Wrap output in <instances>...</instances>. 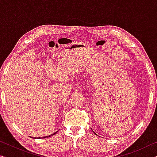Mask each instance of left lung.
<instances>
[{"label":"left lung","mask_w":157,"mask_h":157,"mask_svg":"<svg viewBox=\"0 0 157 157\" xmlns=\"http://www.w3.org/2000/svg\"><path fill=\"white\" fill-rule=\"evenodd\" d=\"M92 131H93V130H92ZM93 132H94V131H93Z\"/></svg>","instance_id":"left-lung-1"}]
</instances>
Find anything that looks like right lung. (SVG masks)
<instances>
[{
    "instance_id": "right-lung-1",
    "label": "right lung",
    "mask_w": 157,
    "mask_h": 157,
    "mask_svg": "<svg viewBox=\"0 0 157 157\" xmlns=\"http://www.w3.org/2000/svg\"><path fill=\"white\" fill-rule=\"evenodd\" d=\"M57 133V132H55L54 134H50V135H49V136H44V137H39V138H37V139H45V138H48V137H50V136H53V135L54 134H55ZM33 139H36V138H33Z\"/></svg>"
}]
</instances>
